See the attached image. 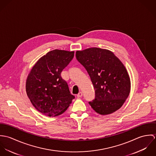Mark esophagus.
I'll use <instances>...</instances> for the list:
<instances>
[{"label":"esophagus","instance_id":"34e87169","mask_svg":"<svg viewBox=\"0 0 156 156\" xmlns=\"http://www.w3.org/2000/svg\"><path fill=\"white\" fill-rule=\"evenodd\" d=\"M82 95H83V93H82V92H79V93H78V94L77 95V97H82Z\"/></svg>","mask_w":156,"mask_h":156}]
</instances>
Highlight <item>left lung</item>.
Wrapping results in <instances>:
<instances>
[{"label":"left lung","instance_id":"1","mask_svg":"<svg viewBox=\"0 0 156 156\" xmlns=\"http://www.w3.org/2000/svg\"><path fill=\"white\" fill-rule=\"evenodd\" d=\"M77 61L85 68L95 89L89 101L97 113L109 115L118 110L130 91V79L121 61L109 50L97 47L77 51Z\"/></svg>","mask_w":156,"mask_h":156}]
</instances>
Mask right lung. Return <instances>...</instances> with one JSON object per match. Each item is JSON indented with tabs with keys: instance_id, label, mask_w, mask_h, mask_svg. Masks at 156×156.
Wrapping results in <instances>:
<instances>
[{
	"instance_id": "obj_1",
	"label": "right lung",
	"mask_w": 156,
	"mask_h": 156,
	"mask_svg": "<svg viewBox=\"0 0 156 156\" xmlns=\"http://www.w3.org/2000/svg\"><path fill=\"white\" fill-rule=\"evenodd\" d=\"M74 53L73 51L51 50L37 62L28 74L27 95L34 108L47 116L61 115L74 98L66 81L61 76Z\"/></svg>"
}]
</instances>
